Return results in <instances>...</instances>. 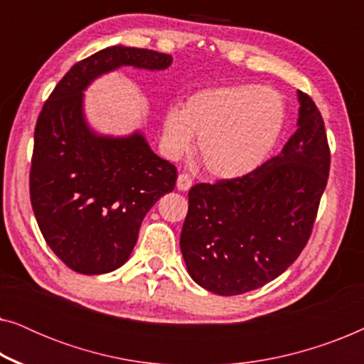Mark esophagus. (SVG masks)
Instances as JSON below:
<instances>
[{"label":"esophagus","mask_w":364,"mask_h":364,"mask_svg":"<svg viewBox=\"0 0 364 364\" xmlns=\"http://www.w3.org/2000/svg\"><path fill=\"white\" fill-rule=\"evenodd\" d=\"M192 187V178L187 176V173H181V176L177 177V188L182 192H187L188 188Z\"/></svg>","instance_id":"34e87169"}]
</instances>
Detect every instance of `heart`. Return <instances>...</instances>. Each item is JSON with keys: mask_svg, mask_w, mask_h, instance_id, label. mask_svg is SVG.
<instances>
[{"mask_svg": "<svg viewBox=\"0 0 364 364\" xmlns=\"http://www.w3.org/2000/svg\"><path fill=\"white\" fill-rule=\"evenodd\" d=\"M285 101L257 84L205 89L182 109L164 116L162 139L171 156L186 152L197 137V156L210 176L238 178L262 166L285 126Z\"/></svg>", "mask_w": 364, "mask_h": 364, "instance_id": "b5f03b06", "label": "heart"}]
</instances>
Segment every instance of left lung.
Listing matches in <instances>:
<instances>
[{"label":"left lung","instance_id":"obj_1","mask_svg":"<svg viewBox=\"0 0 364 364\" xmlns=\"http://www.w3.org/2000/svg\"><path fill=\"white\" fill-rule=\"evenodd\" d=\"M296 132L277 157L238 178L188 191L181 250L188 275L222 296L257 290L296 260L330 172L325 122L298 91Z\"/></svg>","mask_w":364,"mask_h":364}]
</instances>
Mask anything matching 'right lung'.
Here are the masks:
<instances>
[{"instance_id": "1", "label": "right lung", "mask_w": 364, "mask_h": 364, "mask_svg": "<svg viewBox=\"0 0 364 364\" xmlns=\"http://www.w3.org/2000/svg\"><path fill=\"white\" fill-rule=\"evenodd\" d=\"M171 54L111 46L74 64L44 102L34 129L29 196L49 248L71 270L102 275L131 257L151 207L172 192L177 168L142 132L99 136L84 117V91L122 66L162 71Z\"/></svg>"}]
</instances>
